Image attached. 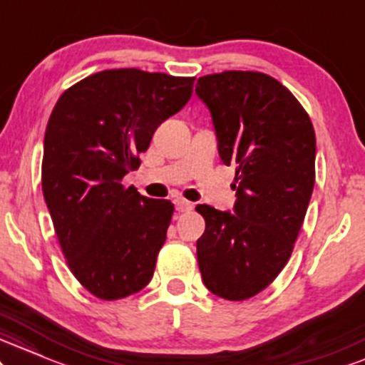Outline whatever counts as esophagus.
Wrapping results in <instances>:
<instances>
[{
	"label": "esophagus",
	"instance_id": "34e87169",
	"mask_svg": "<svg viewBox=\"0 0 365 365\" xmlns=\"http://www.w3.org/2000/svg\"><path fill=\"white\" fill-rule=\"evenodd\" d=\"M174 205H175V210H178V212H190V210L192 208L191 201H187L184 198H175Z\"/></svg>",
	"mask_w": 365,
	"mask_h": 365
}]
</instances>
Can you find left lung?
I'll return each instance as SVG.
<instances>
[{"mask_svg":"<svg viewBox=\"0 0 365 365\" xmlns=\"http://www.w3.org/2000/svg\"><path fill=\"white\" fill-rule=\"evenodd\" d=\"M195 92L212 115L218 155L235 167L237 196L232 212L196 207L207 222L198 267L210 292L244 301L292 255L314 187V128L289 88L264 73L201 76Z\"/></svg>","mask_w":365,"mask_h":365,"instance_id":"obj_1","label":"left lung"}]
</instances>
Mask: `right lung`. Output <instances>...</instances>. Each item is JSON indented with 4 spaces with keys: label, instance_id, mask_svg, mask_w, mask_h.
I'll return each mask as SVG.
<instances>
[{
    "label": "right lung",
    "instance_id": "right-lung-1",
    "mask_svg": "<svg viewBox=\"0 0 365 365\" xmlns=\"http://www.w3.org/2000/svg\"><path fill=\"white\" fill-rule=\"evenodd\" d=\"M195 78L136 68L106 70L68 88L44 136L42 191L76 280L104 301L152 280L174 205L123 178L140 165L153 133L182 109Z\"/></svg>",
    "mask_w": 365,
    "mask_h": 365
}]
</instances>
